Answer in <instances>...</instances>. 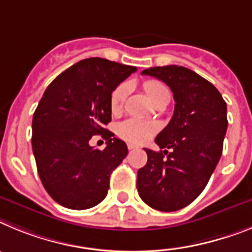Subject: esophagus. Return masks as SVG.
I'll use <instances>...</instances> for the list:
<instances>
[{"label": "esophagus", "mask_w": 252, "mask_h": 252, "mask_svg": "<svg viewBox=\"0 0 252 252\" xmlns=\"http://www.w3.org/2000/svg\"><path fill=\"white\" fill-rule=\"evenodd\" d=\"M126 147H128L129 151H132V150H135V148H137V146H135V144H133V143H128V144H126Z\"/></svg>", "instance_id": "34e87169"}]
</instances>
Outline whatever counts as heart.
<instances>
[{
	"mask_svg": "<svg viewBox=\"0 0 252 252\" xmlns=\"http://www.w3.org/2000/svg\"><path fill=\"white\" fill-rule=\"evenodd\" d=\"M144 93L148 99L155 104L159 96L168 93L165 85L159 84L157 81H146L143 84ZM126 94H128V85L122 84L114 90L110 96V110L114 114L119 113L123 109L126 101ZM158 130V124L155 122L137 119V118H129L118 126V134L123 139L133 143H144Z\"/></svg>",
	"mask_w": 252,
	"mask_h": 252,
	"instance_id": "obj_1",
	"label": "heart"
}]
</instances>
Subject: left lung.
<instances>
[{"label": "left lung", "instance_id": "left-lung-1", "mask_svg": "<svg viewBox=\"0 0 252 252\" xmlns=\"http://www.w3.org/2000/svg\"><path fill=\"white\" fill-rule=\"evenodd\" d=\"M142 74L163 81L176 104L170 123L155 139L165 150L144 148L148 159L138 170L137 189L153 209L179 211L204 190L222 156L227 104L209 81L187 67H152Z\"/></svg>", "mask_w": 252, "mask_h": 252}]
</instances>
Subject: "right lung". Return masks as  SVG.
Segmentation results:
<instances>
[{
    "instance_id": "right-lung-1",
    "label": "right lung",
    "mask_w": 252,
    "mask_h": 252,
    "mask_svg": "<svg viewBox=\"0 0 252 252\" xmlns=\"http://www.w3.org/2000/svg\"><path fill=\"white\" fill-rule=\"evenodd\" d=\"M137 71L105 58L80 61L47 87L32 117V146L39 178L58 204L89 209L105 199L111 172L128 155L123 141L104 126L111 122L110 96ZM101 134L102 151L88 144Z\"/></svg>"
}]
</instances>
